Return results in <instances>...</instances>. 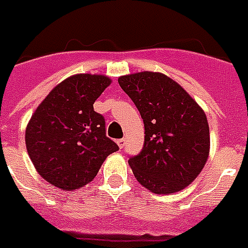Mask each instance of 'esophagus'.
Segmentation results:
<instances>
[{
	"label": "esophagus",
	"instance_id": "34e87169",
	"mask_svg": "<svg viewBox=\"0 0 248 248\" xmlns=\"http://www.w3.org/2000/svg\"><path fill=\"white\" fill-rule=\"evenodd\" d=\"M117 145H119L120 148H123V147L125 145V139H119V140H117Z\"/></svg>",
	"mask_w": 248,
	"mask_h": 248
}]
</instances>
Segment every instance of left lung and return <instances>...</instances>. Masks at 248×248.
Segmentation results:
<instances>
[{"instance_id": "left-lung-1", "label": "left lung", "mask_w": 248, "mask_h": 248, "mask_svg": "<svg viewBox=\"0 0 248 248\" xmlns=\"http://www.w3.org/2000/svg\"><path fill=\"white\" fill-rule=\"evenodd\" d=\"M140 112L144 145L129 166L138 182L155 194L177 192L203 170L210 151L204 112L170 77L140 72L119 78Z\"/></svg>"}]
</instances>
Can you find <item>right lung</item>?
Returning a JSON list of instances; mask_svg holds the SVG:
<instances>
[{"mask_svg": "<svg viewBox=\"0 0 248 248\" xmlns=\"http://www.w3.org/2000/svg\"><path fill=\"white\" fill-rule=\"evenodd\" d=\"M110 84L105 76L76 75L45 97L26 127L25 143L41 176L62 189H76L97 175L105 157L119 149L107 138L104 116L93 103Z\"/></svg>", "mask_w": 248, "mask_h": 248, "instance_id": "obj_1", "label": "right lung"}]
</instances>
